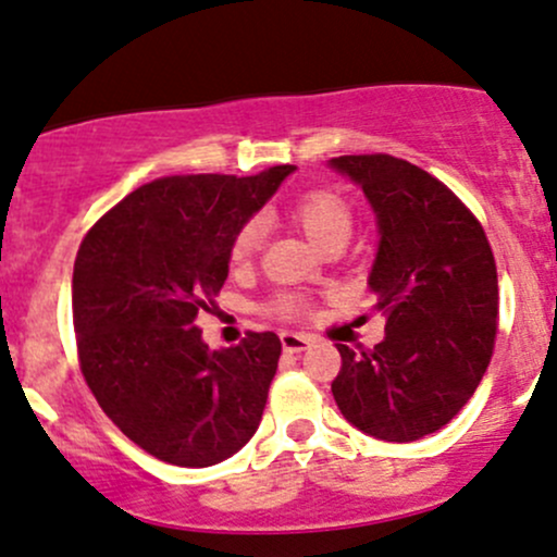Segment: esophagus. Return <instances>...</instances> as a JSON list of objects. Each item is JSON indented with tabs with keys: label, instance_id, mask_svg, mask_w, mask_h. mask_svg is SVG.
<instances>
[{
	"label": "esophagus",
	"instance_id": "obj_1",
	"mask_svg": "<svg viewBox=\"0 0 557 557\" xmlns=\"http://www.w3.org/2000/svg\"><path fill=\"white\" fill-rule=\"evenodd\" d=\"M280 342H283L285 352H304V349L312 344V336H309V333L285 331V333H280Z\"/></svg>",
	"mask_w": 557,
	"mask_h": 557
}]
</instances>
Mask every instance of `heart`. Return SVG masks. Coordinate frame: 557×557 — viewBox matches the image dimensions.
Instances as JSON below:
<instances>
[{"instance_id": "heart-1", "label": "heart", "mask_w": 557, "mask_h": 557, "mask_svg": "<svg viewBox=\"0 0 557 557\" xmlns=\"http://www.w3.org/2000/svg\"><path fill=\"white\" fill-rule=\"evenodd\" d=\"M290 215L320 248H333V245H344L352 237L355 230V205L344 191L333 189V186H314V189L301 191L294 202H290ZM263 243V221L259 215L243 221L234 232L230 243V259L232 263H248L259 253ZM269 312L280 320H296L312 312V304L301 294H277L269 301Z\"/></svg>"}]
</instances>
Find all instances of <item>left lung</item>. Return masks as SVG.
<instances>
[{
    "mask_svg": "<svg viewBox=\"0 0 557 557\" xmlns=\"http://www.w3.org/2000/svg\"><path fill=\"white\" fill-rule=\"evenodd\" d=\"M357 181L379 219L368 285L386 318L373 349L336 344L331 392L357 430L411 443L446 426L475 395L499 327V280L488 237L443 181L392 154L331 160Z\"/></svg>",
    "mask_w": 557,
    "mask_h": 557,
    "instance_id": "obj_1",
    "label": "left lung"
}]
</instances>
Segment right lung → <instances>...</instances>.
I'll use <instances>...</instances> for the list:
<instances>
[{
    "label": "right lung",
    "mask_w": 557,
    "mask_h": 557,
    "mask_svg": "<svg viewBox=\"0 0 557 557\" xmlns=\"http://www.w3.org/2000/svg\"><path fill=\"white\" fill-rule=\"evenodd\" d=\"M294 171L165 175L82 239L72 280L82 376L120 432L160 461L219 465L259 430L283 352L277 333L248 331L210 349L197 318L215 309L237 226Z\"/></svg>",
    "instance_id": "right-lung-1"
}]
</instances>
